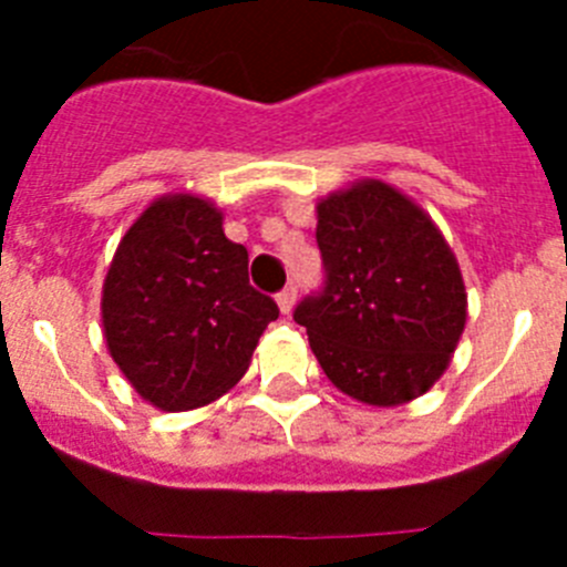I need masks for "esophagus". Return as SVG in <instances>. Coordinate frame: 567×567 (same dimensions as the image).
<instances>
[{
	"label": "esophagus",
	"mask_w": 567,
	"mask_h": 567,
	"mask_svg": "<svg viewBox=\"0 0 567 567\" xmlns=\"http://www.w3.org/2000/svg\"><path fill=\"white\" fill-rule=\"evenodd\" d=\"M295 298H298V287H295V284H287V287L280 289V292H278V307H280V312H284V315L292 312Z\"/></svg>",
	"instance_id": "obj_1"
}]
</instances>
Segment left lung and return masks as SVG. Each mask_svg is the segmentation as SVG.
<instances>
[{
    "label": "left lung",
    "instance_id": "8db88e82",
    "mask_svg": "<svg viewBox=\"0 0 567 567\" xmlns=\"http://www.w3.org/2000/svg\"><path fill=\"white\" fill-rule=\"evenodd\" d=\"M323 284L295 307L315 358L360 403L420 398L465 327V287L432 218L383 182L318 204Z\"/></svg>",
    "mask_w": 567,
    "mask_h": 567
}]
</instances>
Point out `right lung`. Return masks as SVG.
I'll list each match as a JSON object with an SVG mask.
<instances>
[{
    "mask_svg": "<svg viewBox=\"0 0 567 567\" xmlns=\"http://www.w3.org/2000/svg\"><path fill=\"white\" fill-rule=\"evenodd\" d=\"M247 249L195 195L144 209L104 280L110 354L133 389L164 412L221 398L247 372L278 303L249 287Z\"/></svg>",
    "mask_w": 567,
    "mask_h": 567,
    "instance_id": "right-lung-1",
    "label": "right lung"
}]
</instances>
